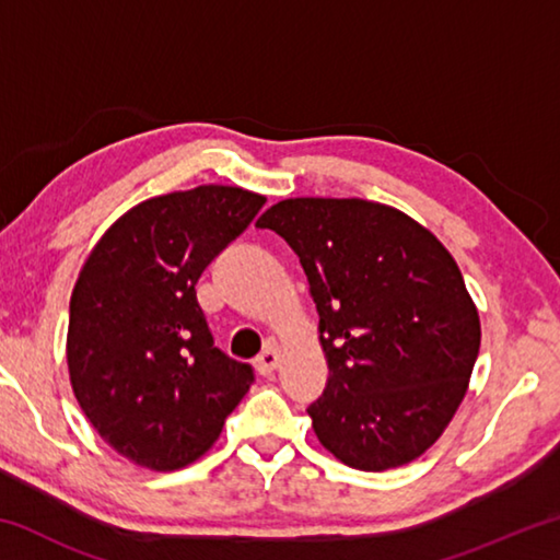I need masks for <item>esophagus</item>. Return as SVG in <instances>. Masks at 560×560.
I'll use <instances>...</instances> for the list:
<instances>
[{
    "label": "esophagus",
    "instance_id": "obj_1",
    "mask_svg": "<svg viewBox=\"0 0 560 560\" xmlns=\"http://www.w3.org/2000/svg\"><path fill=\"white\" fill-rule=\"evenodd\" d=\"M254 368H257L259 375H271L279 368V350L277 348L261 350V355L254 360Z\"/></svg>",
    "mask_w": 560,
    "mask_h": 560
}]
</instances>
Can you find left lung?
<instances>
[{
	"label": "left lung",
	"instance_id": "8db88e82",
	"mask_svg": "<svg viewBox=\"0 0 560 560\" xmlns=\"http://www.w3.org/2000/svg\"><path fill=\"white\" fill-rule=\"evenodd\" d=\"M306 271L328 360L308 405L318 442L363 471L430 450L457 412L479 355V314L438 236L395 207L296 197L269 207Z\"/></svg>",
	"mask_w": 560,
	"mask_h": 560
}]
</instances>
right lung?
<instances>
[{
	"label": "right lung",
	"mask_w": 560,
	"mask_h": 560,
	"mask_svg": "<svg viewBox=\"0 0 560 560\" xmlns=\"http://www.w3.org/2000/svg\"><path fill=\"white\" fill-rule=\"evenodd\" d=\"M267 197L202 185L132 207L93 246L71 293L66 360L83 415L140 467L212 447L254 383L214 346L195 283Z\"/></svg>",
	"instance_id": "1"
}]
</instances>
